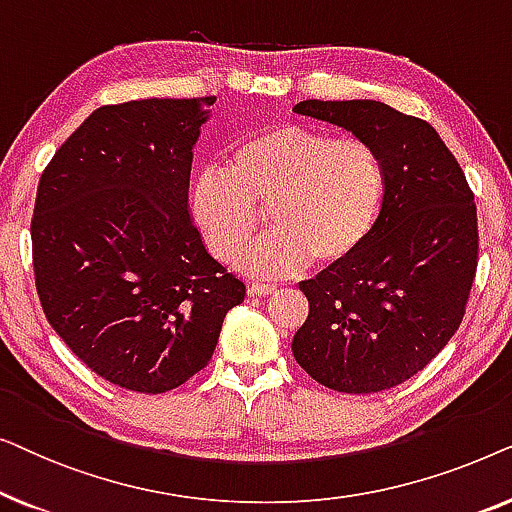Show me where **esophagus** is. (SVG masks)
I'll use <instances>...</instances> for the list:
<instances>
[{"instance_id":"obj_1","label":"esophagus","mask_w":512,"mask_h":512,"mask_svg":"<svg viewBox=\"0 0 512 512\" xmlns=\"http://www.w3.org/2000/svg\"><path fill=\"white\" fill-rule=\"evenodd\" d=\"M277 291V284H265V282H251L249 293L251 296H270Z\"/></svg>"}]
</instances>
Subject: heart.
<instances>
[{
    "label": "heart",
    "mask_w": 512,
    "mask_h": 512,
    "mask_svg": "<svg viewBox=\"0 0 512 512\" xmlns=\"http://www.w3.org/2000/svg\"><path fill=\"white\" fill-rule=\"evenodd\" d=\"M387 170L359 137L277 125L242 139L226 170L207 167L191 186V214L207 247L230 263L254 240L261 212L270 233L240 258L251 275L333 268L359 251L380 219Z\"/></svg>",
    "instance_id": "b5f03b06"
}]
</instances>
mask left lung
<instances>
[{"instance_id":"1","label":"left lung","mask_w":512,"mask_h":512,"mask_svg":"<svg viewBox=\"0 0 512 512\" xmlns=\"http://www.w3.org/2000/svg\"><path fill=\"white\" fill-rule=\"evenodd\" d=\"M293 111L380 153L387 198L345 263L300 282L310 314L291 349L312 380L375 394L417 375L464 319L478 268V212L464 172L422 118L375 100H303Z\"/></svg>"}]
</instances>
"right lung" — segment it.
Here are the masks:
<instances>
[{"label":"right lung","instance_id":"right-lung-1","mask_svg":"<svg viewBox=\"0 0 512 512\" xmlns=\"http://www.w3.org/2000/svg\"><path fill=\"white\" fill-rule=\"evenodd\" d=\"M214 102L95 109L39 179L30 230L48 324L90 370L139 394L205 368L247 293L188 207L193 146Z\"/></svg>","mask_w":512,"mask_h":512}]
</instances>
